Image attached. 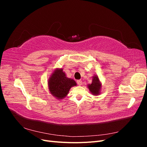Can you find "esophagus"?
I'll use <instances>...</instances> for the list:
<instances>
[{"mask_svg":"<svg viewBox=\"0 0 147 147\" xmlns=\"http://www.w3.org/2000/svg\"><path fill=\"white\" fill-rule=\"evenodd\" d=\"M77 82L78 85H79V86H81V85H82V82L81 80H77Z\"/></svg>","mask_w":147,"mask_h":147,"instance_id":"esophagus-1","label":"esophagus"}]
</instances>
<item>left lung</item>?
<instances>
[{
    "mask_svg": "<svg viewBox=\"0 0 147 147\" xmlns=\"http://www.w3.org/2000/svg\"><path fill=\"white\" fill-rule=\"evenodd\" d=\"M90 92L94 96H98L100 94L102 84L99 80V77L97 75H94L92 78V83L87 85Z\"/></svg>",
    "mask_w": 147,
    "mask_h": 147,
    "instance_id": "8db88e82",
    "label": "left lung"
}]
</instances>
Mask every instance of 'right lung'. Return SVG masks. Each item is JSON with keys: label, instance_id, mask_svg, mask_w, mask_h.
Instances as JSON below:
<instances>
[{"label": "right lung", "instance_id": "add662e5", "mask_svg": "<svg viewBox=\"0 0 147 147\" xmlns=\"http://www.w3.org/2000/svg\"><path fill=\"white\" fill-rule=\"evenodd\" d=\"M75 86H77L76 82L66 77L62 68L55 69L48 78V90L57 100L63 99L68 94L70 89Z\"/></svg>", "mask_w": 147, "mask_h": 147}]
</instances>
